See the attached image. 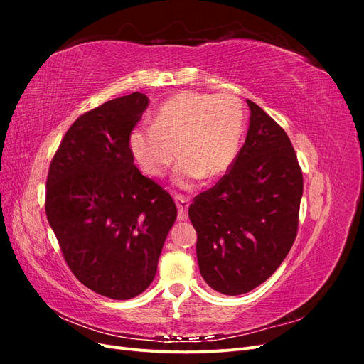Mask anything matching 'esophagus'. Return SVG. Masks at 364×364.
<instances>
[{
  "label": "esophagus",
  "mask_w": 364,
  "mask_h": 364,
  "mask_svg": "<svg viewBox=\"0 0 364 364\" xmlns=\"http://www.w3.org/2000/svg\"><path fill=\"white\" fill-rule=\"evenodd\" d=\"M174 202H176V206H178V209H179L178 218L181 220V222H185V220L188 218V206H190V199H188V197H185V196L176 194V196H174Z\"/></svg>",
  "instance_id": "esophagus-1"
}]
</instances>
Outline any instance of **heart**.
I'll return each mask as SVG.
<instances>
[{
  "instance_id": "1",
  "label": "heart",
  "mask_w": 364,
  "mask_h": 364,
  "mask_svg": "<svg viewBox=\"0 0 364 364\" xmlns=\"http://www.w3.org/2000/svg\"><path fill=\"white\" fill-rule=\"evenodd\" d=\"M243 132L245 111L237 97L181 92L158 109L155 124L130 132L129 147L139 167L156 178L179 153L183 158L174 170V182L190 188L203 176L215 179L229 171Z\"/></svg>"
}]
</instances>
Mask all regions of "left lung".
Returning <instances> with one entry per match:
<instances>
[{
    "label": "left lung",
    "instance_id": "1",
    "mask_svg": "<svg viewBox=\"0 0 364 364\" xmlns=\"http://www.w3.org/2000/svg\"><path fill=\"white\" fill-rule=\"evenodd\" d=\"M247 106V135L232 167L188 209L202 278L228 296L257 289L281 266L297 234L304 191L287 134L258 105Z\"/></svg>",
    "mask_w": 364,
    "mask_h": 364
}]
</instances>
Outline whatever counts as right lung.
Segmentation results:
<instances>
[{"instance_id": "right-lung-1", "label": "right lung", "mask_w": 364, "mask_h": 364, "mask_svg": "<svg viewBox=\"0 0 364 364\" xmlns=\"http://www.w3.org/2000/svg\"><path fill=\"white\" fill-rule=\"evenodd\" d=\"M134 92L77 118L54 155L46 213L68 267L87 289L132 299L155 279L178 209L135 167L130 132L149 106Z\"/></svg>"}]
</instances>
